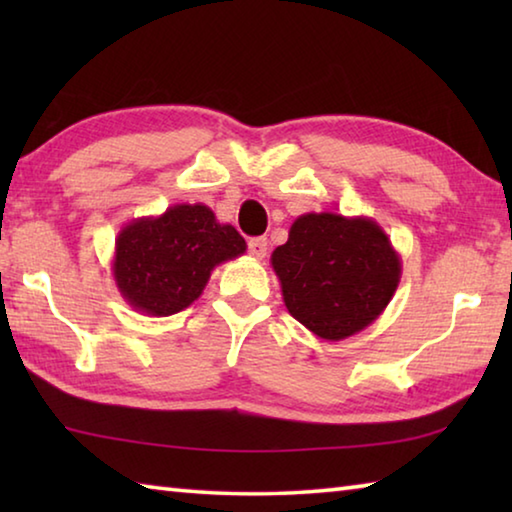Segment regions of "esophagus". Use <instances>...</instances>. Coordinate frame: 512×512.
I'll return each mask as SVG.
<instances>
[{"label":"esophagus","instance_id":"34e87169","mask_svg":"<svg viewBox=\"0 0 512 512\" xmlns=\"http://www.w3.org/2000/svg\"><path fill=\"white\" fill-rule=\"evenodd\" d=\"M266 250H268V241L264 237H255V239L248 241V253L253 255L255 259H264Z\"/></svg>","mask_w":512,"mask_h":512}]
</instances>
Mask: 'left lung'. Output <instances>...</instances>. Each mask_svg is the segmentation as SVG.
<instances>
[{
    "label": "left lung",
    "instance_id": "8db88e82",
    "mask_svg": "<svg viewBox=\"0 0 512 512\" xmlns=\"http://www.w3.org/2000/svg\"><path fill=\"white\" fill-rule=\"evenodd\" d=\"M289 314L323 341L375 323L395 296L402 259L370 216L307 212L271 255Z\"/></svg>",
    "mask_w": 512,
    "mask_h": 512
}]
</instances>
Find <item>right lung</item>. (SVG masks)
Listing matches in <instances>:
<instances>
[{"label":"right lung","mask_w":512,"mask_h":512,"mask_svg":"<svg viewBox=\"0 0 512 512\" xmlns=\"http://www.w3.org/2000/svg\"><path fill=\"white\" fill-rule=\"evenodd\" d=\"M244 253V237L216 221L210 207L178 203L119 230L112 275L135 311L171 316L201 298L216 266Z\"/></svg>","instance_id":"right-lung-1"}]
</instances>
